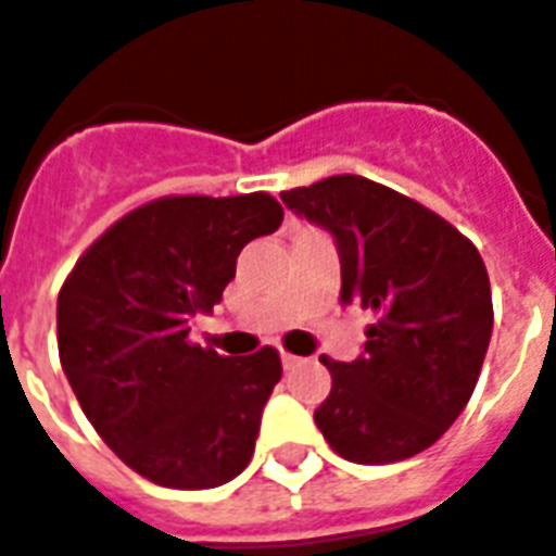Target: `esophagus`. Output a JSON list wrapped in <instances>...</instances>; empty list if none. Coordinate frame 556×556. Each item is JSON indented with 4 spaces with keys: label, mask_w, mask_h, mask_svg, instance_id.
<instances>
[{
    "label": "esophagus",
    "mask_w": 556,
    "mask_h": 556,
    "mask_svg": "<svg viewBox=\"0 0 556 556\" xmlns=\"http://www.w3.org/2000/svg\"><path fill=\"white\" fill-rule=\"evenodd\" d=\"M300 365H303V359H300V356L282 353V368H286V371H294V368H300Z\"/></svg>",
    "instance_id": "esophagus-1"
}]
</instances>
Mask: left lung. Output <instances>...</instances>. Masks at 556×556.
<instances>
[{"mask_svg": "<svg viewBox=\"0 0 556 556\" xmlns=\"http://www.w3.org/2000/svg\"><path fill=\"white\" fill-rule=\"evenodd\" d=\"M279 197L336 241L341 303L380 318L353 362L320 356L332 389L315 425L336 454L362 466L421 454L466 409L492 339V291L477 247L365 176H330Z\"/></svg>", "mask_w": 556, "mask_h": 556, "instance_id": "8db88e82", "label": "left lung"}]
</instances>
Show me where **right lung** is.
Segmentation results:
<instances>
[{"instance_id":"1","label":"right lung","mask_w":556,"mask_h":556,"mask_svg":"<svg viewBox=\"0 0 556 556\" xmlns=\"http://www.w3.org/2000/svg\"><path fill=\"white\" fill-rule=\"evenodd\" d=\"M282 224L270 194L164 197L97 238L59 294V356L93 430L138 475L212 489L241 475L279 353L188 341L236 277L238 253Z\"/></svg>"}]
</instances>
